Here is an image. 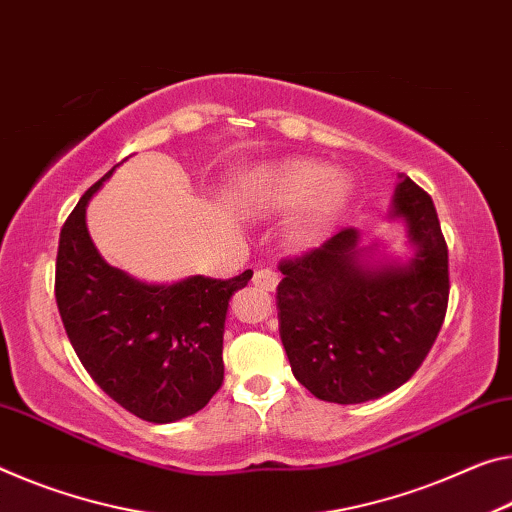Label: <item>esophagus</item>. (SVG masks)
<instances>
[{
  "instance_id": "obj_1",
  "label": "esophagus",
  "mask_w": 512,
  "mask_h": 512,
  "mask_svg": "<svg viewBox=\"0 0 512 512\" xmlns=\"http://www.w3.org/2000/svg\"><path fill=\"white\" fill-rule=\"evenodd\" d=\"M278 273H275L273 269H259L255 271V278H253V285L257 289L262 291H275V287H278Z\"/></svg>"
}]
</instances>
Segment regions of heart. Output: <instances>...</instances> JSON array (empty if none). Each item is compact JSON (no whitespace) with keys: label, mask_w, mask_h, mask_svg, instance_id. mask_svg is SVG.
I'll list each match as a JSON object with an SVG mask.
<instances>
[{"label":"heart","mask_w":512,"mask_h":512,"mask_svg":"<svg viewBox=\"0 0 512 512\" xmlns=\"http://www.w3.org/2000/svg\"><path fill=\"white\" fill-rule=\"evenodd\" d=\"M351 193V180L321 161L285 159L253 170L239 198L246 212L259 216L305 205L291 223L289 237L298 246H314L344 212Z\"/></svg>","instance_id":"heart-1"}]
</instances>
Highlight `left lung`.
Wrapping results in <instances>:
<instances>
[{"label": "left lung", "instance_id": "obj_1", "mask_svg": "<svg viewBox=\"0 0 512 512\" xmlns=\"http://www.w3.org/2000/svg\"><path fill=\"white\" fill-rule=\"evenodd\" d=\"M392 216L408 227L412 257L360 246L355 227L285 259L278 285L280 339L296 380L321 401L380 399L412 378L449 303V250L431 196L399 175Z\"/></svg>", "mask_w": 512, "mask_h": 512}]
</instances>
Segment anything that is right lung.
I'll use <instances>...</instances> for the list:
<instances>
[{
	"label": "right lung",
	"instance_id": "obj_1",
	"mask_svg": "<svg viewBox=\"0 0 512 512\" xmlns=\"http://www.w3.org/2000/svg\"><path fill=\"white\" fill-rule=\"evenodd\" d=\"M111 168L88 189L61 230L54 294L77 358L113 401L152 424L196 415L223 383L225 314L232 280L205 275L150 285L104 262L86 227V207Z\"/></svg>",
	"mask_w": 512,
	"mask_h": 512
}]
</instances>
